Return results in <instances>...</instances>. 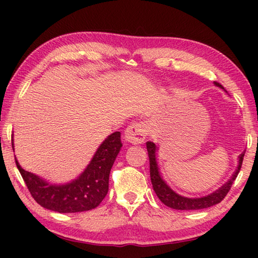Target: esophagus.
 <instances>
[{
  "label": "esophagus",
  "instance_id": "esophagus-1",
  "mask_svg": "<svg viewBox=\"0 0 258 258\" xmlns=\"http://www.w3.org/2000/svg\"><path fill=\"white\" fill-rule=\"evenodd\" d=\"M147 125L143 123H133L131 124L125 131L124 139L127 143L132 145H141L145 142L147 137Z\"/></svg>",
  "mask_w": 258,
  "mask_h": 258
}]
</instances>
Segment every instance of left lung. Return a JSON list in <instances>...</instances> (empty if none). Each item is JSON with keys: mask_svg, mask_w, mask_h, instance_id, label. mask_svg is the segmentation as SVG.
Segmentation results:
<instances>
[{"mask_svg": "<svg viewBox=\"0 0 258 258\" xmlns=\"http://www.w3.org/2000/svg\"><path fill=\"white\" fill-rule=\"evenodd\" d=\"M214 85L220 87L223 91L224 87L222 86L220 83L214 82ZM226 92V91H225ZM147 150H148V156H149V161H150V178L152 183V187H154V191L156 192L157 197L160 199V202L163 203L166 206L173 209H177V211H197V209H204L212 207L214 205L221 203L222 200L228 194L229 190L231 189V185L234 182L235 177L238 176L240 168H241L242 160H243V154L240 155L239 157V164L237 166V169L233 173V175L231 176L230 180L225 183L224 185H222L220 189L216 190L213 194L205 196V197L200 198H189L184 197V196L178 195L177 192L174 191L171 186L167 184L163 176H161L159 166L157 163V146L154 142L148 141L147 142Z\"/></svg>", "mask_w": 258, "mask_h": 258, "instance_id": "obj_1", "label": "left lung"}]
</instances>
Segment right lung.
<instances>
[{"instance_id": "1", "label": "right lung", "mask_w": 258, "mask_h": 258, "mask_svg": "<svg viewBox=\"0 0 258 258\" xmlns=\"http://www.w3.org/2000/svg\"><path fill=\"white\" fill-rule=\"evenodd\" d=\"M121 146L120 132H113L100 145L84 171L64 183H52L26 171L17 158L16 164L30 195L42 207L58 213H80L98 207L107 196L109 174ZM12 148L15 150L14 139Z\"/></svg>"}]
</instances>
